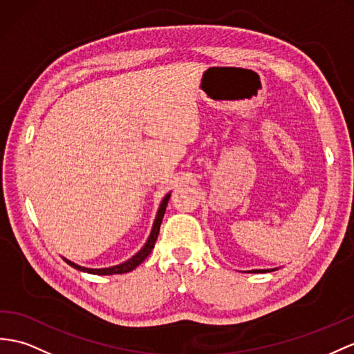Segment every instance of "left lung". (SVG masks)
Here are the masks:
<instances>
[{
	"mask_svg": "<svg viewBox=\"0 0 354 354\" xmlns=\"http://www.w3.org/2000/svg\"><path fill=\"white\" fill-rule=\"evenodd\" d=\"M273 270H277V269H255V270H249V272H252V273H266V272H273Z\"/></svg>",
	"mask_w": 354,
	"mask_h": 354,
	"instance_id": "obj_1",
	"label": "left lung"
}]
</instances>
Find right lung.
<instances>
[{
	"mask_svg": "<svg viewBox=\"0 0 354 354\" xmlns=\"http://www.w3.org/2000/svg\"><path fill=\"white\" fill-rule=\"evenodd\" d=\"M169 196H171V192L163 196V200H162V203L159 205V210L156 213V218H154L153 228H151V232H150V236L147 239V242H145V245L140 249V251H138L132 258H129V260H126L124 263L117 264V266H112V267H103V269H88V267H82L80 264H75L73 261L67 260V258H64V257H63V260L68 266H72L73 269L81 270V272H87V273H91V274H122V273L132 272L135 267L140 266L145 260V258L150 255L151 249L154 248V243H156L158 236H159V230H160V223H162V219H163V214H165L167 205H168V201H169Z\"/></svg>",
	"mask_w": 354,
	"mask_h": 354,
	"instance_id": "obj_1",
	"label": "right lung"
}]
</instances>
